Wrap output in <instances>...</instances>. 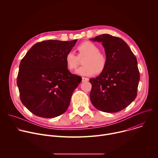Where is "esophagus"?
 <instances>
[{
  "label": "esophagus",
  "instance_id": "esophagus-1",
  "mask_svg": "<svg viewBox=\"0 0 158 158\" xmlns=\"http://www.w3.org/2000/svg\"><path fill=\"white\" fill-rule=\"evenodd\" d=\"M87 81H89L88 78H87V77H82V82H86Z\"/></svg>",
  "mask_w": 158,
  "mask_h": 158
}]
</instances>
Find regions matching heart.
Returning <instances> with one entry per match:
<instances>
[{"label": "heart", "mask_w": 158, "mask_h": 158, "mask_svg": "<svg viewBox=\"0 0 158 158\" xmlns=\"http://www.w3.org/2000/svg\"><path fill=\"white\" fill-rule=\"evenodd\" d=\"M77 56L73 52L69 51L65 56L64 61L67 68L73 71L77 68L79 64V59L85 57L82 65L76 70V74L82 76H90L97 73H102L106 68L107 58L106 56L99 52V47L95 44L84 41L79 44L76 48Z\"/></svg>", "instance_id": "b5f03b06"}]
</instances>
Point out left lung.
Masks as SVG:
<instances>
[{
	"label": "left lung",
	"mask_w": 158,
	"mask_h": 158,
	"mask_svg": "<svg viewBox=\"0 0 158 158\" xmlns=\"http://www.w3.org/2000/svg\"><path fill=\"white\" fill-rule=\"evenodd\" d=\"M102 42L107 64L92 84L90 99L93 106L106 112H116L128 106L137 96L140 79L138 61L122 39L102 34L91 39Z\"/></svg>",
	"instance_id": "8db88e82"
}]
</instances>
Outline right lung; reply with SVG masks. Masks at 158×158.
I'll use <instances>...</instances> for the list:
<instances>
[{"instance_id": "obj_1", "label": "right lung", "mask_w": 158, "mask_h": 158, "mask_svg": "<svg viewBox=\"0 0 158 158\" xmlns=\"http://www.w3.org/2000/svg\"><path fill=\"white\" fill-rule=\"evenodd\" d=\"M76 42H37L21 60L17 79L20 99L34 115L52 118L68 108L73 93L82 81L71 73L64 61Z\"/></svg>"}]
</instances>
